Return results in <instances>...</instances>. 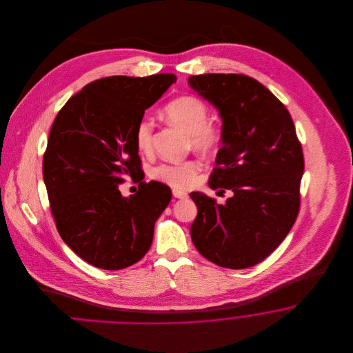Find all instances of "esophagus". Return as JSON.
<instances>
[{"instance_id":"esophagus-1","label":"esophagus","mask_w":353,"mask_h":353,"mask_svg":"<svg viewBox=\"0 0 353 353\" xmlns=\"http://www.w3.org/2000/svg\"><path fill=\"white\" fill-rule=\"evenodd\" d=\"M173 196L176 199H180V200H184L188 197V193H185L183 190H179V189H173Z\"/></svg>"}]
</instances>
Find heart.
Segmentation results:
<instances>
[{"label": "heart", "instance_id": "obj_1", "mask_svg": "<svg viewBox=\"0 0 353 353\" xmlns=\"http://www.w3.org/2000/svg\"><path fill=\"white\" fill-rule=\"evenodd\" d=\"M163 114L168 123L188 134L192 148L209 153L219 147L221 134L213 124L208 123L209 112L200 99L193 97L179 98L170 101ZM134 140L139 151L145 153L151 150L152 123L150 120L143 119L139 121L134 131ZM199 170L200 163L190 159L160 164L153 170V177L173 188L184 189L193 184Z\"/></svg>", "mask_w": 353, "mask_h": 353}]
</instances>
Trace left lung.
<instances>
[{
  "label": "left lung",
  "mask_w": 353,
  "mask_h": 353,
  "mask_svg": "<svg viewBox=\"0 0 353 353\" xmlns=\"http://www.w3.org/2000/svg\"><path fill=\"white\" fill-rule=\"evenodd\" d=\"M188 83L222 119V147L209 185L233 192L223 205L190 193L199 209L192 241L221 268H252L283 242L299 212L304 160L294 121L250 77L202 74L190 75Z\"/></svg>",
  "instance_id": "8db88e82"
}]
</instances>
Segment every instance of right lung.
Here are the masks:
<instances>
[{
	"mask_svg": "<svg viewBox=\"0 0 353 353\" xmlns=\"http://www.w3.org/2000/svg\"><path fill=\"white\" fill-rule=\"evenodd\" d=\"M176 81L173 74L94 81L68 99L52 123L43 156L51 213L65 243L95 268L125 269L151 248L170 188L140 183L124 197L119 184L144 174L136 127Z\"/></svg>",
	"mask_w": 353,
	"mask_h": 353,
	"instance_id": "obj_1",
	"label": "right lung"
}]
</instances>
